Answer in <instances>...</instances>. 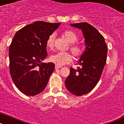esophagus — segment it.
Returning <instances> with one entry per match:
<instances>
[{
	"label": "esophagus",
	"mask_w": 124,
	"mask_h": 124,
	"mask_svg": "<svg viewBox=\"0 0 124 124\" xmlns=\"http://www.w3.org/2000/svg\"><path fill=\"white\" fill-rule=\"evenodd\" d=\"M61 66H58V65H56L55 66V69L56 70H57V69H59V68H61Z\"/></svg>",
	"instance_id": "obj_1"
}]
</instances>
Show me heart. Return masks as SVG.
Wrapping results in <instances>:
<instances>
[{"mask_svg": "<svg viewBox=\"0 0 124 124\" xmlns=\"http://www.w3.org/2000/svg\"><path fill=\"white\" fill-rule=\"evenodd\" d=\"M63 36L69 43L71 44L70 45V48L73 54L76 57L81 56L84 51V47L81 45L73 44L76 41H77L78 39L77 35L71 30H66L63 32ZM54 37H55L54 34H51L47 39L46 46L48 48H53L54 46ZM50 60L56 65L62 66L71 62L73 60V56L68 52H58L50 56Z\"/></svg>", "mask_w": 124, "mask_h": 124, "instance_id": "heart-1", "label": "heart"}]
</instances>
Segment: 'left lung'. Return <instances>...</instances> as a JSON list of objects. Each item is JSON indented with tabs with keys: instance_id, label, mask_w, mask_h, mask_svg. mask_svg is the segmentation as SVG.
Segmentation results:
<instances>
[{
	"instance_id": "obj_1",
	"label": "left lung",
	"mask_w": 124,
	"mask_h": 124,
	"mask_svg": "<svg viewBox=\"0 0 124 124\" xmlns=\"http://www.w3.org/2000/svg\"><path fill=\"white\" fill-rule=\"evenodd\" d=\"M70 25L82 30L86 48L78 63L81 66L70 68L65 86L73 94L81 96L93 90L99 82L106 63L107 48L104 38L91 25L86 22Z\"/></svg>"
}]
</instances>
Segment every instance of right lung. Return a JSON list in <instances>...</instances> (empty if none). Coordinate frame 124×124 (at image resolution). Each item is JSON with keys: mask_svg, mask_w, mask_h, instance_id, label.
I'll return each instance as SVG.
<instances>
[{"mask_svg": "<svg viewBox=\"0 0 124 124\" xmlns=\"http://www.w3.org/2000/svg\"><path fill=\"white\" fill-rule=\"evenodd\" d=\"M60 24L35 22L19 30L13 38L9 46L10 73L16 87L25 95L41 93L54 71V63L42 61L47 56V39Z\"/></svg>", "mask_w": 124, "mask_h": 124, "instance_id": "obj_1", "label": "right lung"}]
</instances>
